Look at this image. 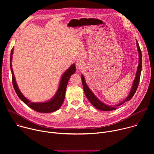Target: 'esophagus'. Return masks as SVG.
<instances>
[{
    "label": "esophagus",
    "mask_w": 154,
    "mask_h": 154,
    "mask_svg": "<svg viewBox=\"0 0 154 154\" xmlns=\"http://www.w3.org/2000/svg\"><path fill=\"white\" fill-rule=\"evenodd\" d=\"M83 63L82 62V61H81V60H78V61H77L76 66H77L78 68L81 69V68L83 67Z\"/></svg>",
    "instance_id": "esophagus-1"
}]
</instances>
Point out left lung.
I'll return each instance as SVG.
<instances>
[{
    "label": "left lung",
    "mask_w": 154,
    "mask_h": 154,
    "mask_svg": "<svg viewBox=\"0 0 154 154\" xmlns=\"http://www.w3.org/2000/svg\"><path fill=\"white\" fill-rule=\"evenodd\" d=\"M136 44H137V49L138 51V55H139V63H138V66L137 68V73H136V75L132 85V87H131V90L130 91V93L128 94V96L127 97V98L124 100L122 102H121V103H119L118 105H106L105 103H104L103 102H102V101H100L95 95L91 91V90L90 89V88L88 86L85 77L82 74L81 75V78H82V85H83V90L85 92V94L87 97V99L89 100V101L91 102V103L97 109H100V110L102 111H112V110H114V109H116L118 106L122 105L124 103H125V102L130 100L132 97L134 96L137 90L138 86L139 85V82H140V75H141V68H142V54H141V51L140 48V46L138 45V42L137 41V40H136Z\"/></svg>",
    "instance_id": "left-lung-1"
}]
</instances>
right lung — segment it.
I'll return each mask as SVG.
<instances>
[{"label": "right lung", "instance_id": "right-lung-1", "mask_svg": "<svg viewBox=\"0 0 154 154\" xmlns=\"http://www.w3.org/2000/svg\"><path fill=\"white\" fill-rule=\"evenodd\" d=\"M13 50L14 48H12L10 54V68L12 75L13 85L14 87V89L19 99L24 103H25L27 105H28L30 108L33 109V110L39 113H51L57 111V109H58L61 107L64 102L66 90L68 81L71 76L75 72V65L74 64H72L71 66L63 74L60 79L58 90L52 98H51L48 101L44 102H33L27 99L23 94H22L16 82L11 64Z\"/></svg>", "mask_w": 154, "mask_h": 154}]
</instances>
